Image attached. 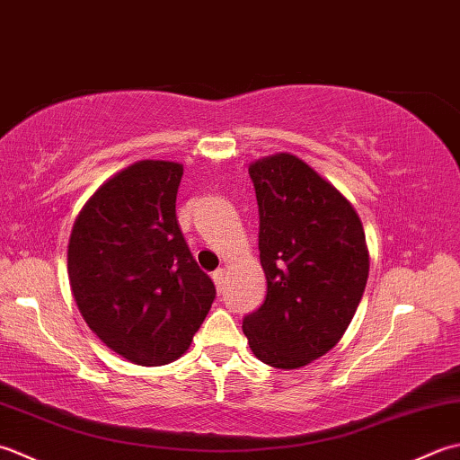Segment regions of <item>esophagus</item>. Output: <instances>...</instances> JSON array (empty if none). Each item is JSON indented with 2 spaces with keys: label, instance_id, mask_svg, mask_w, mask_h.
<instances>
[{
  "label": "esophagus",
  "instance_id": "esophagus-1",
  "mask_svg": "<svg viewBox=\"0 0 460 460\" xmlns=\"http://www.w3.org/2000/svg\"><path fill=\"white\" fill-rule=\"evenodd\" d=\"M212 279H214V284H217V289H218V292H222V289H224V284H226V270H224V268H218V270L214 271V274H212Z\"/></svg>",
  "mask_w": 460,
  "mask_h": 460
}]
</instances>
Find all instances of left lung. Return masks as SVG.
I'll list each match as a JSON object with an SVG mask.
<instances>
[{"label":"left lung","instance_id":"1","mask_svg":"<svg viewBox=\"0 0 460 460\" xmlns=\"http://www.w3.org/2000/svg\"><path fill=\"white\" fill-rule=\"evenodd\" d=\"M248 172L268 294L242 330L260 361L297 369L333 349L358 312L369 276L363 224L302 158L278 153L258 158Z\"/></svg>","mask_w":460,"mask_h":460}]
</instances>
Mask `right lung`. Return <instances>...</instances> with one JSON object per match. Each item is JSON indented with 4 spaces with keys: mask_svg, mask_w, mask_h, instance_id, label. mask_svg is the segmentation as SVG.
I'll list each match as a JSON object with an SVG mask.
<instances>
[{
    "mask_svg": "<svg viewBox=\"0 0 460 460\" xmlns=\"http://www.w3.org/2000/svg\"><path fill=\"white\" fill-rule=\"evenodd\" d=\"M184 168L138 161L111 176L75 218L67 271L83 320L125 359L182 358L217 297L176 220Z\"/></svg>",
    "mask_w": 460,
    "mask_h": 460,
    "instance_id": "1",
    "label": "right lung"
}]
</instances>
